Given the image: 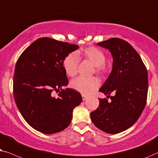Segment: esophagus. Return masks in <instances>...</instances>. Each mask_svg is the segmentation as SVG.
Segmentation results:
<instances>
[{
    "mask_svg": "<svg viewBox=\"0 0 158 158\" xmlns=\"http://www.w3.org/2000/svg\"><path fill=\"white\" fill-rule=\"evenodd\" d=\"M81 97H82V100H86V98H87V96L86 95V94H81Z\"/></svg>",
    "mask_w": 158,
    "mask_h": 158,
    "instance_id": "1",
    "label": "esophagus"
}]
</instances>
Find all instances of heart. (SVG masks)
<instances>
[{
    "mask_svg": "<svg viewBox=\"0 0 158 158\" xmlns=\"http://www.w3.org/2000/svg\"><path fill=\"white\" fill-rule=\"evenodd\" d=\"M83 57L89 60L95 66L97 72L102 73L106 72V56L102 50L95 47L84 48L75 54H69L63 60V67L65 72L71 77H75L77 73L78 58ZM100 85V81L96 77H79L71 82V87L81 94H87L96 89Z\"/></svg>",
    "mask_w": 158,
    "mask_h": 158,
    "instance_id": "obj_1",
    "label": "heart"
}]
</instances>
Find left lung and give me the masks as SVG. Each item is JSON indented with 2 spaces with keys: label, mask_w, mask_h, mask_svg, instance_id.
I'll list each match as a JSON object with an SVG mask.
<instances>
[{
  "label": "left lung",
  "mask_w": 158,
  "mask_h": 158,
  "mask_svg": "<svg viewBox=\"0 0 158 158\" xmlns=\"http://www.w3.org/2000/svg\"><path fill=\"white\" fill-rule=\"evenodd\" d=\"M98 45L110 50L113 58L112 71L99 90L111 101L99 98L98 108L90 116L99 129L118 134L131 127L144 110L148 91V71L139 55L128 42L110 38Z\"/></svg>",
  "instance_id": "8db88e82"
}]
</instances>
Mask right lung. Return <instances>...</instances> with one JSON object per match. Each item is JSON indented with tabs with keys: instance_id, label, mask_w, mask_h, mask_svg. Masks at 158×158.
<instances>
[{
	"instance_id": "right-lung-1",
	"label": "right lung",
	"mask_w": 158,
	"mask_h": 158,
	"mask_svg": "<svg viewBox=\"0 0 158 158\" xmlns=\"http://www.w3.org/2000/svg\"><path fill=\"white\" fill-rule=\"evenodd\" d=\"M79 48L77 45L42 37L21 54L14 74L13 91L16 106L25 121L37 131L51 134L70 124L73 110L81 102L74 89H62L68 85L63 60ZM58 98L52 96L58 92Z\"/></svg>"
}]
</instances>
